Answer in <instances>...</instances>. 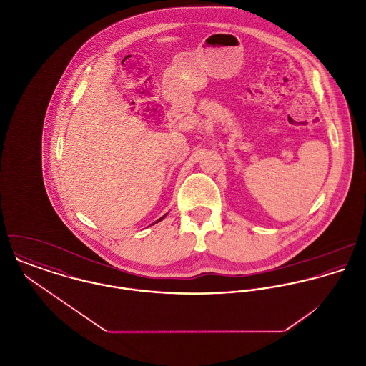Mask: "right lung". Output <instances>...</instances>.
I'll use <instances>...</instances> for the list:
<instances>
[{
	"instance_id": "right-lung-1",
	"label": "right lung",
	"mask_w": 366,
	"mask_h": 366,
	"mask_svg": "<svg viewBox=\"0 0 366 366\" xmlns=\"http://www.w3.org/2000/svg\"><path fill=\"white\" fill-rule=\"evenodd\" d=\"M163 217H164V215H163ZM163 217H162V218H160V219H163ZM160 219H157V221H160Z\"/></svg>"
}]
</instances>
